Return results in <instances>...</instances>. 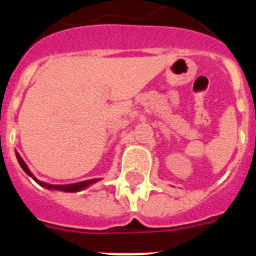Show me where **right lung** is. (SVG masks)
<instances>
[{
  "label": "right lung",
  "instance_id": "1",
  "mask_svg": "<svg viewBox=\"0 0 256 256\" xmlns=\"http://www.w3.org/2000/svg\"><path fill=\"white\" fill-rule=\"evenodd\" d=\"M16 158H18V162H19L20 166L22 168V170L26 172L28 176H30V177L33 178V180H34L36 182L40 184V186L44 187V188H47V190H58V191H65V192H76V191H79V190L86 188V187H88L90 184H92V183H94L98 180H83V182H78V183H72V184H48V183H44V182H40V180H38L37 178H36L34 176L30 173V172H29L26 164L24 162V160L22 159V156H20L18 152H16Z\"/></svg>",
  "mask_w": 256,
  "mask_h": 256
}]
</instances>
